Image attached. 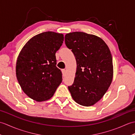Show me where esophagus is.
<instances>
[{
	"instance_id": "1",
	"label": "esophagus",
	"mask_w": 135,
	"mask_h": 135,
	"mask_svg": "<svg viewBox=\"0 0 135 135\" xmlns=\"http://www.w3.org/2000/svg\"><path fill=\"white\" fill-rule=\"evenodd\" d=\"M61 71H62V74L63 76H64L65 75V73H66V70H64V69H63V70H61Z\"/></svg>"
}]
</instances>
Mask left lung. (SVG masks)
<instances>
[{"instance_id": "1", "label": "left lung", "mask_w": 135, "mask_h": 135, "mask_svg": "<svg viewBox=\"0 0 135 135\" xmlns=\"http://www.w3.org/2000/svg\"><path fill=\"white\" fill-rule=\"evenodd\" d=\"M65 44L77 65L74 84L68 86L71 96L80 105H93L104 95L113 80L110 50L102 38L82 32L66 34Z\"/></svg>"}]
</instances>
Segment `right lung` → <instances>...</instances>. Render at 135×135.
<instances>
[{"mask_svg":"<svg viewBox=\"0 0 135 135\" xmlns=\"http://www.w3.org/2000/svg\"><path fill=\"white\" fill-rule=\"evenodd\" d=\"M64 35L51 31L31 38L17 57L16 76L22 90L36 102L51 98L62 82V73L56 67V53Z\"/></svg>","mask_w":135,"mask_h":135,"instance_id":"add662e5","label":"right lung"}]
</instances>
